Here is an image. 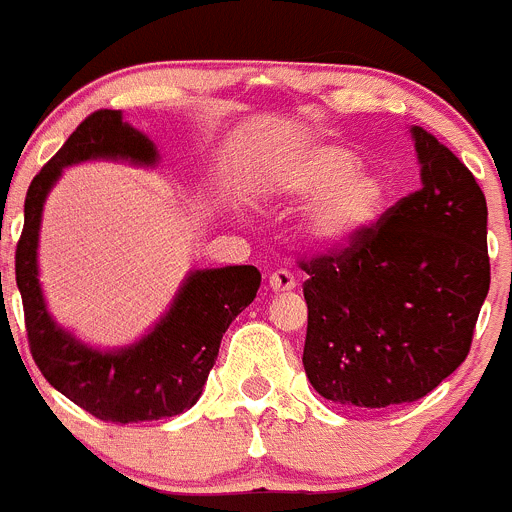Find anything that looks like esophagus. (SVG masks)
Masks as SVG:
<instances>
[{"mask_svg": "<svg viewBox=\"0 0 512 512\" xmlns=\"http://www.w3.org/2000/svg\"><path fill=\"white\" fill-rule=\"evenodd\" d=\"M269 286H271V291H291L296 286V279L291 271L276 269L274 274L269 276Z\"/></svg>", "mask_w": 512, "mask_h": 512, "instance_id": "obj_1", "label": "esophagus"}]
</instances>
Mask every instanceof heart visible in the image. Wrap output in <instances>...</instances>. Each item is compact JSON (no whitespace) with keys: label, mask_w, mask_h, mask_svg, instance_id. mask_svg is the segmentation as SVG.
Returning <instances> with one entry per match:
<instances>
[{"label":"heart","mask_w":512,"mask_h":512,"mask_svg":"<svg viewBox=\"0 0 512 512\" xmlns=\"http://www.w3.org/2000/svg\"><path fill=\"white\" fill-rule=\"evenodd\" d=\"M349 150L321 145L294 155L281 168V188L296 198H316L304 233L321 246H344L367 231L382 213L387 188L377 175L357 173Z\"/></svg>","instance_id":"obj_1"}]
</instances>
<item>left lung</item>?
Wrapping results in <instances>:
<instances>
[{
  "mask_svg": "<svg viewBox=\"0 0 512 512\" xmlns=\"http://www.w3.org/2000/svg\"><path fill=\"white\" fill-rule=\"evenodd\" d=\"M412 138L422 186L354 241L296 259L309 274L306 377L339 405L430 394L465 362L490 289L485 193L435 135Z\"/></svg>",
  "mask_w": 512,
  "mask_h": 512,
  "instance_id": "8db88e82",
  "label": "left lung"
}]
</instances>
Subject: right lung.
Wrapping results in <instances>:
<instances>
[{"label": "right lung", "mask_w": 512, "mask_h": 512, "mask_svg": "<svg viewBox=\"0 0 512 512\" xmlns=\"http://www.w3.org/2000/svg\"><path fill=\"white\" fill-rule=\"evenodd\" d=\"M90 158H128L153 165L158 153L143 133L123 123L118 110H95L34 175L24 198L22 236L14 251L29 352L42 377L97 420L128 425L180 415L201 397L223 334L256 299L261 274L256 266L196 271L153 332L120 352L102 354L62 332L47 314L37 281L42 203L65 165Z\"/></svg>", "instance_id": "1"}]
</instances>
